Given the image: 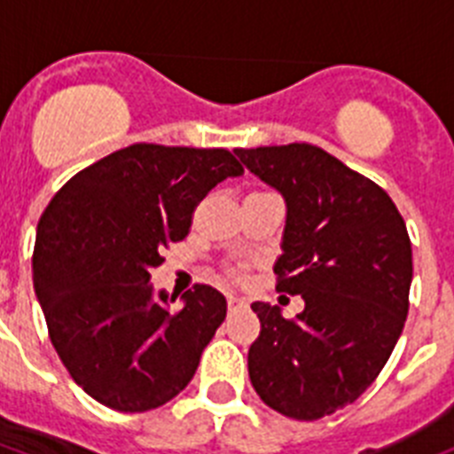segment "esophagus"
<instances>
[{
    "label": "esophagus",
    "mask_w": 454,
    "mask_h": 454,
    "mask_svg": "<svg viewBox=\"0 0 454 454\" xmlns=\"http://www.w3.org/2000/svg\"><path fill=\"white\" fill-rule=\"evenodd\" d=\"M242 309H247V301L240 297H233V294H228V310L235 313V310H242Z\"/></svg>",
    "instance_id": "esophagus-1"
}]
</instances>
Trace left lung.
Masks as SVG:
<instances>
[{
	"label": "left lung",
	"mask_w": 454,
	"mask_h": 454,
	"mask_svg": "<svg viewBox=\"0 0 454 454\" xmlns=\"http://www.w3.org/2000/svg\"><path fill=\"white\" fill-rule=\"evenodd\" d=\"M287 202L276 290L301 294L285 317L254 301L252 387L269 408L313 422L365 391L387 365L410 309L412 245L388 192L310 144L238 148Z\"/></svg>",
	"instance_id": "obj_1"
}]
</instances>
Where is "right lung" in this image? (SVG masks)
Instances as JSON below:
<instances>
[{"instance_id":"1","label":"right lung","mask_w":454,"mask_h":454,"mask_svg":"<svg viewBox=\"0 0 454 454\" xmlns=\"http://www.w3.org/2000/svg\"><path fill=\"white\" fill-rule=\"evenodd\" d=\"M226 148L134 144L77 171L51 198L32 252L51 344L91 398L120 412L160 408L188 387L226 317L209 285L153 297L151 269L191 231L214 185L240 176Z\"/></svg>"}]
</instances>
